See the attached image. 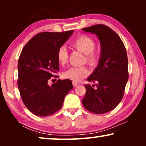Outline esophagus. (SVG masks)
I'll list each match as a JSON object with an SVG mask.
<instances>
[{
    "mask_svg": "<svg viewBox=\"0 0 146 146\" xmlns=\"http://www.w3.org/2000/svg\"><path fill=\"white\" fill-rule=\"evenodd\" d=\"M72 84H73V86H78L79 85V83H78L77 82H76V81H73L72 82Z\"/></svg>",
    "mask_w": 146,
    "mask_h": 146,
    "instance_id": "34e87169",
    "label": "esophagus"
}]
</instances>
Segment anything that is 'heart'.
<instances>
[{"instance_id": "obj_1", "label": "heart", "mask_w": 146, "mask_h": 146, "mask_svg": "<svg viewBox=\"0 0 146 146\" xmlns=\"http://www.w3.org/2000/svg\"><path fill=\"white\" fill-rule=\"evenodd\" d=\"M71 46L85 54L84 61L91 66H96L99 61V53L95 49L96 42L92 38L82 35L71 42ZM56 58L58 63L64 66L68 60V53L64 46H61L57 50ZM90 71L86 66L71 67L62 74L64 78L73 81H80L88 76Z\"/></svg>"}]
</instances>
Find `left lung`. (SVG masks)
I'll use <instances>...</instances> for the list:
<instances>
[{
  "label": "left lung",
  "mask_w": 146,
  "mask_h": 146,
  "mask_svg": "<svg viewBox=\"0 0 146 146\" xmlns=\"http://www.w3.org/2000/svg\"><path fill=\"white\" fill-rule=\"evenodd\" d=\"M82 30L96 34L102 48L98 65L87 79L97 84L96 88L85 85L82 104L94 113L108 112L118 105L124 94L129 76L126 50L120 37L107 26L98 24Z\"/></svg>",
  "instance_id": "1"
}]
</instances>
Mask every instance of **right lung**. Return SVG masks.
Wrapping results in <instances>:
<instances>
[{"label":"right lung","mask_w":146,"mask_h":146,"mask_svg":"<svg viewBox=\"0 0 146 146\" xmlns=\"http://www.w3.org/2000/svg\"><path fill=\"white\" fill-rule=\"evenodd\" d=\"M73 32L40 33L22 50L18 62V87L24 104L34 114L48 116L56 112L73 88L69 79H58L50 86L48 84L51 78L58 76L55 75L59 70L57 50Z\"/></svg>","instance_id":"1"}]
</instances>
